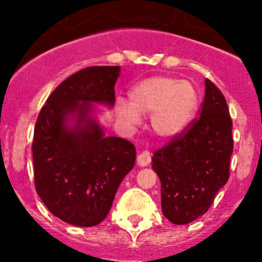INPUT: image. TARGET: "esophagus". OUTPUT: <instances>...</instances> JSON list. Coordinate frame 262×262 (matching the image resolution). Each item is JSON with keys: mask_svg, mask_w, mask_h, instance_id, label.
I'll return each instance as SVG.
<instances>
[{"mask_svg": "<svg viewBox=\"0 0 262 262\" xmlns=\"http://www.w3.org/2000/svg\"><path fill=\"white\" fill-rule=\"evenodd\" d=\"M136 161H138V165L139 166H147V165H149V163H151V154H149V152H148V151L139 152L138 159H136Z\"/></svg>", "mask_w": 262, "mask_h": 262, "instance_id": "34e87169", "label": "esophagus"}]
</instances>
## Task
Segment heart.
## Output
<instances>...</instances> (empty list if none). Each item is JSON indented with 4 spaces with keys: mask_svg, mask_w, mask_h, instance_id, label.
<instances>
[{
    "mask_svg": "<svg viewBox=\"0 0 262 262\" xmlns=\"http://www.w3.org/2000/svg\"><path fill=\"white\" fill-rule=\"evenodd\" d=\"M196 92L189 81L156 76L140 81L128 92V103L118 101L117 113L127 124H138L140 115H152L157 136L172 139L189 127L196 108Z\"/></svg>",
    "mask_w": 262,
    "mask_h": 262,
    "instance_id": "heart-1",
    "label": "heart"
}]
</instances>
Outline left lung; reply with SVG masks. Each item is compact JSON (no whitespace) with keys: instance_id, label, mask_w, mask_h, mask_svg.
Here are the masks:
<instances>
[{"instance_id":"8db88e82","label":"left lung","mask_w":262,"mask_h":262,"mask_svg":"<svg viewBox=\"0 0 262 262\" xmlns=\"http://www.w3.org/2000/svg\"><path fill=\"white\" fill-rule=\"evenodd\" d=\"M232 120L222 92L205 80L201 117L152 157L161 182V209L173 224H187L206 214L230 177Z\"/></svg>"}]
</instances>
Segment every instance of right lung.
<instances>
[{"instance_id": "right-lung-1", "label": "right lung", "mask_w": 262, "mask_h": 262, "mask_svg": "<svg viewBox=\"0 0 262 262\" xmlns=\"http://www.w3.org/2000/svg\"><path fill=\"white\" fill-rule=\"evenodd\" d=\"M120 67H89L53 90L34 129L35 189L55 216L93 227L107 216L120 182L135 165L133 143L106 136L96 105L113 107Z\"/></svg>"}]
</instances>
